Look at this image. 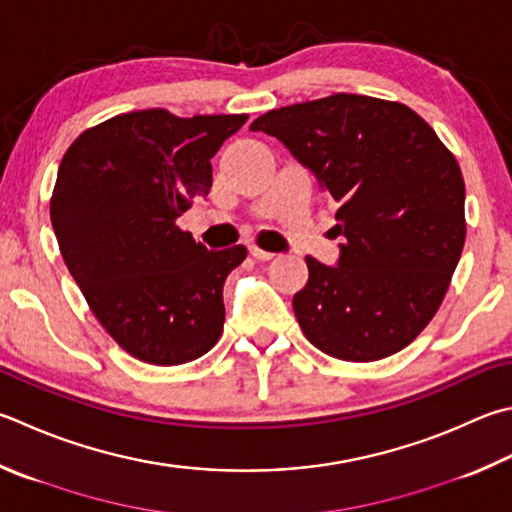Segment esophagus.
Listing matches in <instances>:
<instances>
[{
  "label": "esophagus",
  "mask_w": 512,
  "mask_h": 512,
  "mask_svg": "<svg viewBox=\"0 0 512 512\" xmlns=\"http://www.w3.org/2000/svg\"><path fill=\"white\" fill-rule=\"evenodd\" d=\"M250 255H253L255 259H259V262H271V259L275 257V253H268V250L259 248V246H250Z\"/></svg>",
  "instance_id": "obj_1"
}]
</instances>
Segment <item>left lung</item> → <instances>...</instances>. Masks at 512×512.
<instances>
[{"instance_id":"left-lung-1","label":"left lung","mask_w":512,"mask_h":512,"mask_svg":"<svg viewBox=\"0 0 512 512\" xmlns=\"http://www.w3.org/2000/svg\"><path fill=\"white\" fill-rule=\"evenodd\" d=\"M250 129L284 143L338 208V266L306 255L293 297L306 340L349 362L405 349L439 311L466 241L454 154L407 105L358 94L266 111Z\"/></svg>"}]
</instances>
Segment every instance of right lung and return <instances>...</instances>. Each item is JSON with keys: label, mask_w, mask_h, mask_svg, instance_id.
Listing matches in <instances>:
<instances>
[{"label": "right lung", "mask_w": 512, "mask_h": 512, "mask_svg": "<svg viewBox=\"0 0 512 512\" xmlns=\"http://www.w3.org/2000/svg\"><path fill=\"white\" fill-rule=\"evenodd\" d=\"M246 120L129 111L89 127L64 154L53 232L89 309L129 356L183 365L224 331V284L246 248L208 250L176 219L208 197L210 159Z\"/></svg>", "instance_id": "1"}]
</instances>
